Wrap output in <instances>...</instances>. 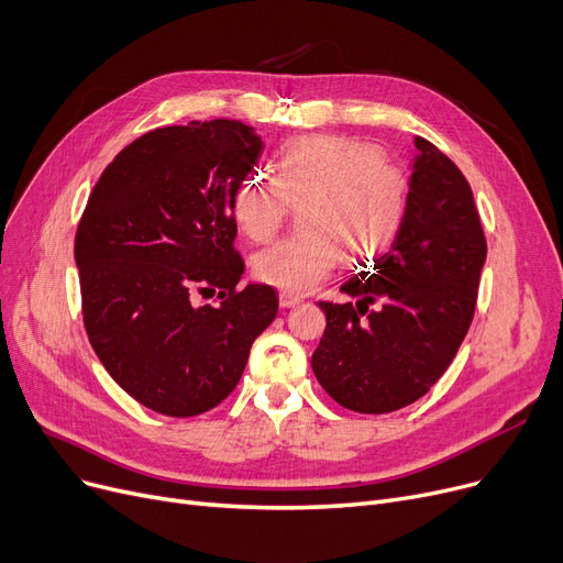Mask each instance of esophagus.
I'll return each mask as SVG.
<instances>
[{
  "instance_id": "34e87169",
  "label": "esophagus",
  "mask_w": 563,
  "mask_h": 563,
  "mask_svg": "<svg viewBox=\"0 0 563 563\" xmlns=\"http://www.w3.org/2000/svg\"><path fill=\"white\" fill-rule=\"evenodd\" d=\"M278 301H280L283 308H297V306H301V299L294 297V294H289V291H280Z\"/></svg>"
}]
</instances>
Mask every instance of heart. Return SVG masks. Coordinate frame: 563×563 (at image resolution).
Returning a JSON list of instances; mask_svg holds the SVG:
<instances>
[{
	"label": "heart",
	"instance_id": "heart-1",
	"mask_svg": "<svg viewBox=\"0 0 563 563\" xmlns=\"http://www.w3.org/2000/svg\"><path fill=\"white\" fill-rule=\"evenodd\" d=\"M289 202H308L306 234L260 251L253 274L289 294H306L338 269L344 253L351 262H367L393 244L406 214L408 175L374 145L308 134L283 147L276 177L249 175L236 185L232 221L251 242H266L287 219Z\"/></svg>",
	"mask_w": 563,
	"mask_h": 563
}]
</instances>
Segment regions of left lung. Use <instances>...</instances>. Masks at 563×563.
<instances>
[{
    "label": "left lung",
    "instance_id": "obj_1",
    "mask_svg": "<svg viewBox=\"0 0 563 563\" xmlns=\"http://www.w3.org/2000/svg\"><path fill=\"white\" fill-rule=\"evenodd\" d=\"M408 205L388 253L327 303L312 372L340 406L380 416L418 401L445 374L470 329L486 262L472 189L456 164L416 136ZM378 300L382 306L371 311ZM371 312L367 313L366 310Z\"/></svg>",
    "mask_w": 563,
    "mask_h": 563
}]
</instances>
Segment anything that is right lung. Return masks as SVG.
<instances>
[{"label":"right lung","mask_w":563,"mask_h":563,"mask_svg":"<svg viewBox=\"0 0 563 563\" xmlns=\"http://www.w3.org/2000/svg\"><path fill=\"white\" fill-rule=\"evenodd\" d=\"M264 143L242 121H191L132 141L88 196L75 236L84 327L109 376L145 408L191 418L240 383L278 312L240 287L232 194ZM220 291L217 307L192 294Z\"/></svg>","instance_id":"right-lung-1"}]
</instances>
